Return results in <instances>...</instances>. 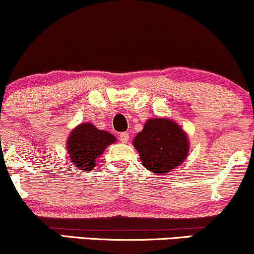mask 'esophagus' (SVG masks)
I'll return each mask as SVG.
<instances>
[{
	"mask_svg": "<svg viewBox=\"0 0 254 254\" xmlns=\"http://www.w3.org/2000/svg\"><path fill=\"white\" fill-rule=\"evenodd\" d=\"M129 138H130V137H129V133H127V132H122L121 135H119V139H121L123 143H127Z\"/></svg>",
	"mask_w": 254,
	"mask_h": 254,
	"instance_id": "esophagus-1",
	"label": "esophagus"
}]
</instances>
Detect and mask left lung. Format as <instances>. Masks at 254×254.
<instances>
[{
	"instance_id": "left-lung-1",
	"label": "left lung",
	"mask_w": 254,
	"mask_h": 254,
	"mask_svg": "<svg viewBox=\"0 0 254 254\" xmlns=\"http://www.w3.org/2000/svg\"><path fill=\"white\" fill-rule=\"evenodd\" d=\"M142 165L157 176L180 166L189 154V138L180 125L167 118H151L133 138Z\"/></svg>"
}]
</instances>
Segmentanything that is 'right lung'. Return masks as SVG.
Segmentation results:
<instances>
[{
    "label": "right lung",
    "mask_w": 254,
    "mask_h": 254,
    "mask_svg": "<svg viewBox=\"0 0 254 254\" xmlns=\"http://www.w3.org/2000/svg\"><path fill=\"white\" fill-rule=\"evenodd\" d=\"M116 137L107 131L99 130L90 123L75 127L66 139V150L77 170L92 171L107 145L115 143Z\"/></svg>",
    "instance_id": "1"
}]
</instances>
